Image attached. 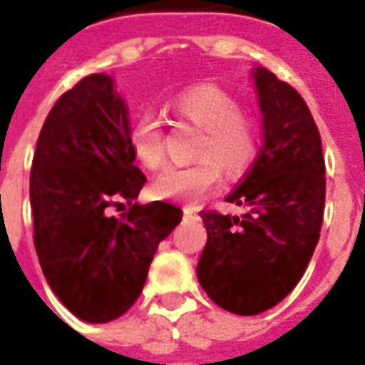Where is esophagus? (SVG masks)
I'll return each mask as SVG.
<instances>
[{"mask_svg":"<svg viewBox=\"0 0 365 365\" xmlns=\"http://www.w3.org/2000/svg\"><path fill=\"white\" fill-rule=\"evenodd\" d=\"M185 214H187V216H196V212L192 210V208H185Z\"/></svg>","mask_w":365,"mask_h":365,"instance_id":"1","label":"esophagus"}]
</instances>
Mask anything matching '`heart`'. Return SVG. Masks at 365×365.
Segmentation results:
<instances>
[{
    "label": "heart",
    "instance_id": "obj_1",
    "mask_svg": "<svg viewBox=\"0 0 365 365\" xmlns=\"http://www.w3.org/2000/svg\"><path fill=\"white\" fill-rule=\"evenodd\" d=\"M180 120L200 128L190 165H170L153 178L151 195L159 200L198 202L220 180V169L240 177L252 167L259 147L257 123L240 112V102L226 90L202 84L185 90L173 102ZM129 147L137 163L157 169L165 159V133L153 115H139L129 128Z\"/></svg>",
    "mask_w": 365,
    "mask_h": 365
}]
</instances>
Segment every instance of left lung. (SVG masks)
I'll return each mask as SVG.
<instances>
[{
	"mask_svg": "<svg viewBox=\"0 0 365 365\" xmlns=\"http://www.w3.org/2000/svg\"><path fill=\"white\" fill-rule=\"evenodd\" d=\"M263 113V147L226 200L242 216L202 210L208 242L198 283L224 311L253 317L301 281L319 244L324 214V157L301 94L263 66L252 71Z\"/></svg>",
	"mask_w": 365,
	"mask_h": 365,
	"instance_id": "1",
	"label": "left lung"
}]
</instances>
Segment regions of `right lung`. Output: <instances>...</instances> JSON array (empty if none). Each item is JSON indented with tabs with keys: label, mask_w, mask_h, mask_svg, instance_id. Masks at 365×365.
I'll return each instance as SVG.
<instances>
[{
	"label": "right lung",
	"mask_w": 365,
	"mask_h": 365,
	"mask_svg": "<svg viewBox=\"0 0 365 365\" xmlns=\"http://www.w3.org/2000/svg\"><path fill=\"white\" fill-rule=\"evenodd\" d=\"M145 175L129 147V113L112 76L90 74L46 115L31 167L35 250L64 307L92 324L131 309L159 242L182 210L139 204ZM130 204L115 219L110 205Z\"/></svg>",
	"instance_id": "obj_1"
}]
</instances>
